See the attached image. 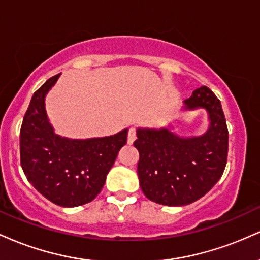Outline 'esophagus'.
Here are the masks:
<instances>
[{"mask_svg":"<svg viewBox=\"0 0 260 260\" xmlns=\"http://www.w3.org/2000/svg\"><path fill=\"white\" fill-rule=\"evenodd\" d=\"M137 138V131L134 127H131L129 129H128V136H127V142L128 144H133V142L136 140Z\"/></svg>","mask_w":260,"mask_h":260,"instance_id":"1","label":"esophagus"}]
</instances>
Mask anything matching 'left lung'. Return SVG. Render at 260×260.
Instances as JSON below:
<instances>
[{"label":"left lung","mask_w":260,"mask_h":260,"mask_svg":"<svg viewBox=\"0 0 260 260\" xmlns=\"http://www.w3.org/2000/svg\"><path fill=\"white\" fill-rule=\"evenodd\" d=\"M204 107L210 127L193 138H180L169 129H138V177L151 202L181 207L198 201L221 178L228 162L229 131L221 103L208 86L184 100V109Z\"/></svg>","instance_id":"left-lung-1"}]
</instances>
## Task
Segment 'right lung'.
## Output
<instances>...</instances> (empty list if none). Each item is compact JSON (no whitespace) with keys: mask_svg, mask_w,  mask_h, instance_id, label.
Returning <instances> with one entry per match:
<instances>
[{"mask_svg":"<svg viewBox=\"0 0 260 260\" xmlns=\"http://www.w3.org/2000/svg\"><path fill=\"white\" fill-rule=\"evenodd\" d=\"M59 74L47 79L32 95L20 128V165L39 193L55 204L79 207L95 199L105 184L127 129L85 140L53 133L45 111V95Z\"/></svg>","mask_w":260,"mask_h":260,"instance_id":"obj_1","label":"right lung"}]
</instances>
